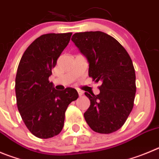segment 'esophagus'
Here are the masks:
<instances>
[{
  "instance_id": "obj_1",
  "label": "esophagus",
  "mask_w": 159,
  "mask_h": 159,
  "mask_svg": "<svg viewBox=\"0 0 159 159\" xmlns=\"http://www.w3.org/2000/svg\"><path fill=\"white\" fill-rule=\"evenodd\" d=\"M78 96H81L83 95V93H84V92L81 91V90H78Z\"/></svg>"
}]
</instances>
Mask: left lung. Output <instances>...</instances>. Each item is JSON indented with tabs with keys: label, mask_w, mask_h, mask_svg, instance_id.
<instances>
[{
	"label": "left lung",
	"mask_w": 159,
	"mask_h": 159,
	"mask_svg": "<svg viewBox=\"0 0 159 159\" xmlns=\"http://www.w3.org/2000/svg\"><path fill=\"white\" fill-rule=\"evenodd\" d=\"M71 40L88 59L89 76L101 82L100 94L84 93L90 100L84 119L96 133H114L134 104L136 74L131 58L116 39L101 31L76 33Z\"/></svg>",
	"instance_id": "1"
}]
</instances>
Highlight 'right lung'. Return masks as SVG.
Listing matches in <instances>:
<instances>
[{
    "label": "right lung",
    "instance_id": "1",
    "mask_svg": "<svg viewBox=\"0 0 159 159\" xmlns=\"http://www.w3.org/2000/svg\"><path fill=\"white\" fill-rule=\"evenodd\" d=\"M71 35H41L26 48L18 66L15 86L18 110L29 131L38 138L48 139L62 131L68 105L78 97L75 89L58 91L48 81Z\"/></svg>",
    "mask_w": 159,
    "mask_h": 159
}]
</instances>
